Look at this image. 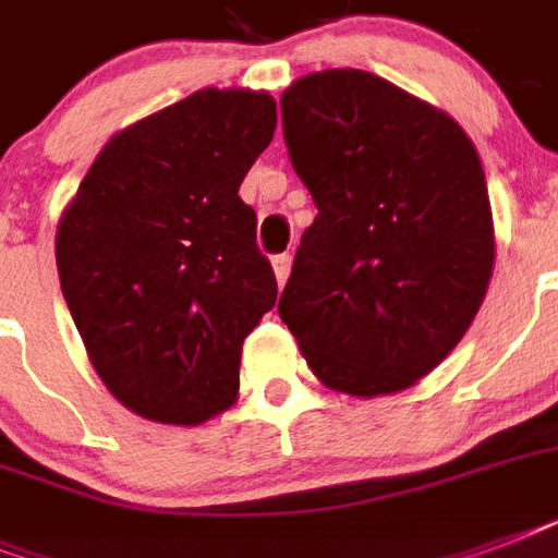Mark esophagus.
<instances>
[{
  "label": "esophagus",
  "mask_w": 558,
  "mask_h": 558,
  "mask_svg": "<svg viewBox=\"0 0 558 558\" xmlns=\"http://www.w3.org/2000/svg\"><path fill=\"white\" fill-rule=\"evenodd\" d=\"M271 269H275L278 287H283L289 278V271H292V257H289V254H278V257H271Z\"/></svg>",
  "instance_id": "obj_1"
}]
</instances>
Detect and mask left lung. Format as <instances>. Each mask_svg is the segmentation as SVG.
<instances>
[{
  "label": "left lung",
  "mask_w": 558,
  "mask_h": 558,
  "mask_svg": "<svg viewBox=\"0 0 558 558\" xmlns=\"http://www.w3.org/2000/svg\"><path fill=\"white\" fill-rule=\"evenodd\" d=\"M283 138L318 217L278 315L332 390L411 388L458 348L493 278L475 144L454 118L362 69L283 92Z\"/></svg>",
  "instance_id": "1"
}]
</instances>
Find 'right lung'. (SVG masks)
<instances>
[{
	"label": "right lung",
	"instance_id": "obj_1",
	"mask_svg": "<svg viewBox=\"0 0 558 558\" xmlns=\"http://www.w3.org/2000/svg\"><path fill=\"white\" fill-rule=\"evenodd\" d=\"M275 126L269 92H193L112 135L60 217L69 313L135 414L196 425L234 405L245 336L278 301L236 191Z\"/></svg>",
	"mask_w": 558,
	"mask_h": 558
}]
</instances>
